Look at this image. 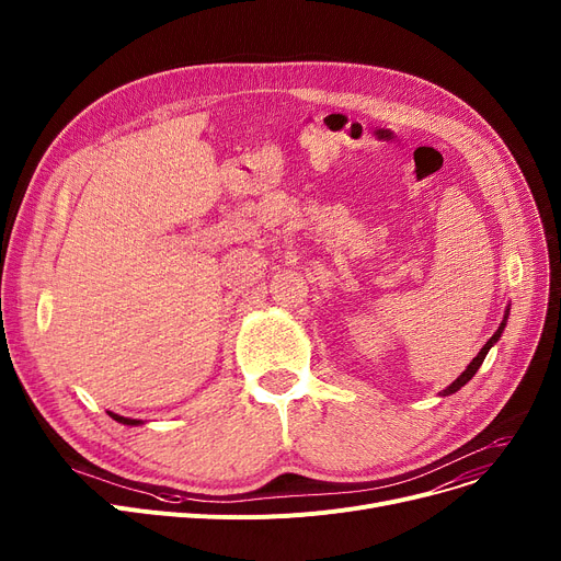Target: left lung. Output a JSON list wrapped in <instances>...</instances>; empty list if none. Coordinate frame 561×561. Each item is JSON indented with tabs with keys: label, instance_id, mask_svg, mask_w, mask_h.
<instances>
[{
	"label": "left lung",
	"instance_id": "8db88e82",
	"mask_svg": "<svg viewBox=\"0 0 561 561\" xmlns=\"http://www.w3.org/2000/svg\"><path fill=\"white\" fill-rule=\"evenodd\" d=\"M507 316H510V309H507V313H505V320H503V322H500V328H497V332H495V334H493V336H491V339H489V341L484 343V347L480 350V355H478V357H476L473 362H470V364H468V368H466V370H463V373H461V375H459V377H457V379L453 381V385H450V387H448V389L444 391V396L457 393V391H459V389H461V387L466 385V381H470V379H473V375L478 373V368L482 366V362H484V357H486V352H489V350L493 347V343H495V341L500 339V334H503V330H505V325H507Z\"/></svg>",
	"mask_w": 561,
	"mask_h": 561
}]
</instances>
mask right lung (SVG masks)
<instances>
[{"label": "right lung", "mask_w": 561, "mask_h": 561, "mask_svg": "<svg viewBox=\"0 0 561 561\" xmlns=\"http://www.w3.org/2000/svg\"><path fill=\"white\" fill-rule=\"evenodd\" d=\"M117 423H123V425H138L140 421H136V419H125V416H117V414H111Z\"/></svg>", "instance_id": "1"}]
</instances>
